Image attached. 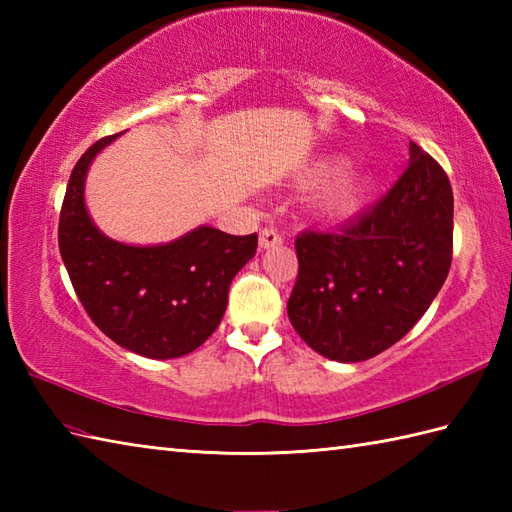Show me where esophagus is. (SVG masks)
I'll return each instance as SVG.
<instances>
[{"label":"esophagus","instance_id":"esophagus-1","mask_svg":"<svg viewBox=\"0 0 512 512\" xmlns=\"http://www.w3.org/2000/svg\"><path fill=\"white\" fill-rule=\"evenodd\" d=\"M281 242H284V237H281L277 228L266 226V228H262V231H259V246H262V248H273V246H279Z\"/></svg>","mask_w":512,"mask_h":512}]
</instances>
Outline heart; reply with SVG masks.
<instances>
[{"label":"heart","mask_w":512,"mask_h":512,"mask_svg":"<svg viewBox=\"0 0 512 512\" xmlns=\"http://www.w3.org/2000/svg\"><path fill=\"white\" fill-rule=\"evenodd\" d=\"M334 171V165H321L317 171H314V176L317 178H325L330 176ZM365 191V180L358 176V173H343V176L336 178L330 189L325 191L323 195V211L328 213H343L347 209H352V206L361 200V195Z\"/></svg>","instance_id":"1"}]
</instances>
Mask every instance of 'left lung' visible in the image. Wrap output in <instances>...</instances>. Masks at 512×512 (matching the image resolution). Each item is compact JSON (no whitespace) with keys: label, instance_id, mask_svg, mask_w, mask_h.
<instances>
[{"label":"left lung","instance_id":"left-lung-1","mask_svg":"<svg viewBox=\"0 0 512 512\" xmlns=\"http://www.w3.org/2000/svg\"><path fill=\"white\" fill-rule=\"evenodd\" d=\"M295 248L292 328L330 361H367L420 321L449 275L453 191L447 173L411 143L407 169L372 209L339 231H303Z\"/></svg>","mask_w":512,"mask_h":512}]
</instances>
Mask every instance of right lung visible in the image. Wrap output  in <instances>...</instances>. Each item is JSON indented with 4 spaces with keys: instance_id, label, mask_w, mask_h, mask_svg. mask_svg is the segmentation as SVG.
I'll return each mask as SVG.
<instances>
[{
    "instance_id": "obj_1",
    "label": "right lung",
    "mask_w": 512,
    "mask_h": 512,
    "mask_svg": "<svg viewBox=\"0 0 512 512\" xmlns=\"http://www.w3.org/2000/svg\"><path fill=\"white\" fill-rule=\"evenodd\" d=\"M121 134L96 140L74 165L59 217V250L96 328L129 352L165 361L198 350L215 332L233 277L255 257L257 233L198 226L160 246H129L103 235L85 209V173Z\"/></svg>"
}]
</instances>
